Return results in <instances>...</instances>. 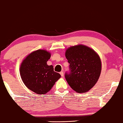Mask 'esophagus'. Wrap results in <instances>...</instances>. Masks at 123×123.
<instances>
[{"instance_id":"obj_1","label":"esophagus","mask_w":123,"mask_h":123,"mask_svg":"<svg viewBox=\"0 0 123 123\" xmlns=\"http://www.w3.org/2000/svg\"><path fill=\"white\" fill-rule=\"evenodd\" d=\"M60 74L61 75V76H62V77H63V76H64V73H63V71H61L60 73Z\"/></svg>"}]
</instances>
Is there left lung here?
<instances>
[{
    "label": "left lung",
    "instance_id": "left-lung-1",
    "mask_svg": "<svg viewBox=\"0 0 123 123\" xmlns=\"http://www.w3.org/2000/svg\"><path fill=\"white\" fill-rule=\"evenodd\" d=\"M66 57L70 71L65 74V78L70 87L79 93L90 90L101 71V62L97 53L86 46L78 45L68 48Z\"/></svg>",
    "mask_w": 123,
    "mask_h": 123
}]
</instances>
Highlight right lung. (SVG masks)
<instances>
[{
    "label": "right lung",
    "instance_id": "right-lung-1",
    "mask_svg": "<svg viewBox=\"0 0 123 123\" xmlns=\"http://www.w3.org/2000/svg\"><path fill=\"white\" fill-rule=\"evenodd\" d=\"M50 57L49 52L39 49L29 55L21 65L20 74L23 82L38 94L48 92L61 76L54 71L53 66L47 65Z\"/></svg>",
    "mask_w": 123,
    "mask_h": 123
}]
</instances>
